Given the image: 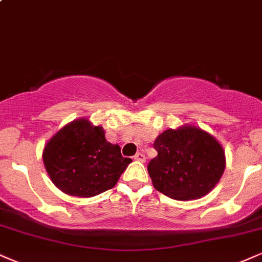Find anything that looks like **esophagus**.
<instances>
[{"mask_svg": "<svg viewBox=\"0 0 262 262\" xmlns=\"http://www.w3.org/2000/svg\"><path fill=\"white\" fill-rule=\"evenodd\" d=\"M134 160H137V161H140V162H145V160H146V157H145L144 154L138 152V154H135Z\"/></svg>", "mask_w": 262, "mask_h": 262, "instance_id": "34e87169", "label": "esophagus"}]
</instances>
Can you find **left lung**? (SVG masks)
<instances>
[{"label": "left lung", "mask_w": 262, "mask_h": 262, "mask_svg": "<svg viewBox=\"0 0 262 262\" xmlns=\"http://www.w3.org/2000/svg\"><path fill=\"white\" fill-rule=\"evenodd\" d=\"M154 147L157 156L147 171L156 190L172 199H199L215 188L225 171L222 146L200 128L167 129Z\"/></svg>", "instance_id": "1"}]
</instances>
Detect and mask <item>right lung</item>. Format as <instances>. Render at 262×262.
I'll list each match as a JSON object with an SVG mask.
<instances>
[{
	"instance_id": "obj_1",
	"label": "right lung",
	"mask_w": 262,
	"mask_h": 262,
	"mask_svg": "<svg viewBox=\"0 0 262 262\" xmlns=\"http://www.w3.org/2000/svg\"><path fill=\"white\" fill-rule=\"evenodd\" d=\"M50 178L63 193L90 198L113 188L130 159L105 139L102 127L78 119L62 128L43 150Z\"/></svg>"
}]
</instances>
